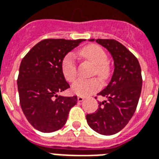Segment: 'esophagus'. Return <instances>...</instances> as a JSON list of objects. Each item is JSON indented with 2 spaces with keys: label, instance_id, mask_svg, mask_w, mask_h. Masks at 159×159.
Returning a JSON list of instances; mask_svg holds the SVG:
<instances>
[{
  "label": "esophagus",
  "instance_id": "obj_1",
  "mask_svg": "<svg viewBox=\"0 0 159 159\" xmlns=\"http://www.w3.org/2000/svg\"><path fill=\"white\" fill-rule=\"evenodd\" d=\"M84 100V97H82V96H78L77 97V101L78 102H83Z\"/></svg>",
  "mask_w": 159,
  "mask_h": 159
}]
</instances>
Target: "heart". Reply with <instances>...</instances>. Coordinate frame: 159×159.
<instances>
[{
	"label": "heart",
	"instance_id": "b5f03b06",
	"mask_svg": "<svg viewBox=\"0 0 159 159\" xmlns=\"http://www.w3.org/2000/svg\"><path fill=\"white\" fill-rule=\"evenodd\" d=\"M79 56L93 66L91 76H96L98 79L104 82L110 76L111 67L107 61L105 51L97 44H89L83 47L79 51ZM61 70L65 79L68 83H73L77 76V66L74 56L71 53H68L65 56L61 63ZM100 83L97 78L89 80H78L72 86V92L81 96H88L93 93L100 89Z\"/></svg>",
	"mask_w": 159,
	"mask_h": 159
}]
</instances>
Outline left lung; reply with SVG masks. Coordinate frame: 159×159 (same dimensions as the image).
I'll use <instances>...</instances> for the list:
<instances>
[{
  "instance_id": "8db88e82",
  "label": "left lung",
  "mask_w": 159,
  "mask_h": 159,
  "mask_svg": "<svg viewBox=\"0 0 159 159\" xmlns=\"http://www.w3.org/2000/svg\"><path fill=\"white\" fill-rule=\"evenodd\" d=\"M96 42L112 55L115 70L109 85L98 93L107 99L99 102L97 110L86 119L96 132L110 136L121 130L136 111L142 91V71L138 60L122 43L111 39H98Z\"/></svg>"
}]
</instances>
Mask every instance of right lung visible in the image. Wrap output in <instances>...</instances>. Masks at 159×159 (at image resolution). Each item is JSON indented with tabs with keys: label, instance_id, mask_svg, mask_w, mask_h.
Instances as JSON below:
<instances>
[{
	"label": "right lung",
	"instance_id": "right-lung-1",
	"mask_svg": "<svg viewBox=\"0 0 159 159\" xmlns=\"http://www.w3.org/2000/svg\"><path fill=\"white\" fill-rule=\"evenodd\" d=\"M84 39H46L36 43L21 61L17 77L20 105L30 124L41 132L63 127L77 97L58 96L70 88L61 70L66 55Z\"/></svg>",
	"mask_w": 159,
	"mask_h": 159
}]
</instances>
